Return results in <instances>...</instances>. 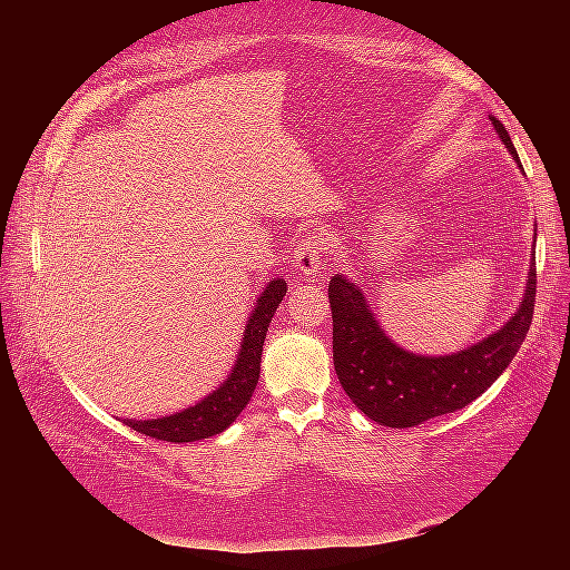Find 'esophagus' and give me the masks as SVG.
<instances>
[{
  "label": "esophagus",
  "mask_w": 570,
  "mask_h": 570,
  "mask_svg": "<svg viewBox=\"0 0 570 570\" xmlns=\"http://www.w3.org/2000/svg\"><path fill=\"white\" fill-rule=\"evenodd\" d=\"M327 266V252L316 237H302L295 245V268L299 275H316Z\"/></svg>",
  "instance_id": "1"
}]
</instances>
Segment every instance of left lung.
Here are the masks:
<instances>
[{"label": "left lung", "mask_w": 570, "mask_h": 570, "mask_svg": "<svg viewBox=\"0 0 570 570\" xmlns=\"http://www.w3.org/2000/svg\"><path fill=\"white\" fill-rule=\"evenodd\" d=\"M490 120L513 161L523 168L502 120L494 116ZM534 283L532 254L523 299L513 316L475 344L433 356L400 347L377 323L366 292L344 273H335L327 297L333 306V364L344 392L371 421L387 428H411L471 404L521 350L532 321Z\"/></svg>", "instance_id": "obj_1"}]
</instances>
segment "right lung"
I'll use <instances>...</instances> for the list:
<instances>
[{
  "label": "right lung",
  "mask_w": 570,
  "mask_h": 570,
  "mask_svg": "<svg viewBox=\"0 0 570 570\" xmlns=\"http://www.w3.org/2000/svg\"><path fill=\"white\" fill-rule=\"evenodd\" d=\"M285 292L287 283L283 281V275L273 278L262 292H258L245 323V333L243 342H239L235 364L226 375V381L216 390L202 396L193 406L170 413V416L149 421L126 419L124 423L137 430V433L166 442H197L214 438L226 428H230L233 421L243 413V409L252 400V392L258 383V373H262V352L268 325L275 316V308L281 306Z\"/></svg>",
  "instance_id": "right-lung-1"
}]
</instances>
